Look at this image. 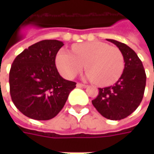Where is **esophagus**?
<instances>
[{
	"mask_svg": "<svg viewBox=\"0 0 154 154\" xmlns=\"http://www.w3.org/2000/svg\"><path fill=\"white\" fill-rule=\"evenodd\" d=\"M77 87H79V88H86L87 86L86 85H84V84H81V83H77Z\"/></svg>",
	"mask_w": 154,
	"mask_h": 154,
	"instance_id": "obj_1",
	"label": "esophagus"
}]
</instances>
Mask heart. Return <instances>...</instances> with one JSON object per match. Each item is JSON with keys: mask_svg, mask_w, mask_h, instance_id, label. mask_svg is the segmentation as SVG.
Masks as SVG:
<instances>
[{"mask_svg": "<svg viewBox=\"0 0 154 154\" xmlns=\"http://www.w3.org/2000/svg\"><path fill=\"white\" fill-rule=\"evenodd\" d=\"M72 51L62 49L56 57V67L66 79H73L86 66V79L97 81L100 86H109L119 80L124 70L122 53L108 44L83 43L74 45Z\"/></svg>", "mask_w": 154, "mask_h": 154, "instance_id": "b5f03b06", "label": "heart"}]
</instances>
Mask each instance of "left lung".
Instances as JSON below:
<instances>
[{
    "mask_svg": "<svg viewBox=\"0 0 154 154\" xmlns=\"http://www.w3.org/2000/svg\"><path fill=\"white\" fill-rule=\"evenodd\" d=\"M116 45L124 58V70L113 86L99 88L93 106L103 117L121 120L133 113L142 100L146 86L145 70L137 54L128 47L114 39H107Z\"/></svg>",
    "mask_w": 154,
    "mask_h": 154,
    "instance_id": "1",
    "label": "left lung"
}]
</instances>
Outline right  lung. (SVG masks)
<instances>
[{
    "label": "right lung",
    "instance_id": "1",
    "mask_svg": "<svg viewBox=\"0 0 154 154\" xmlns=\"http://www.w3.org/2000/svg\"><path fill=\"white\" fill-rule=\"evenodd\" d=\"M59 40H43L16 56L9 73L12 100L17 109L35 120H50L63 108L76 83L63 79L56 56L63 46Z\"/></svg>",
    "mask_w": 154,
    "mask_h": 154
}]
</instances>
